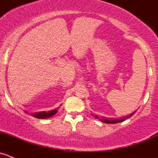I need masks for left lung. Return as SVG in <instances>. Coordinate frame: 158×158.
<instances>
[{"label":"left lung","instance_id":"1","mask_svg":"<svg viewBox=\"0 0 158 158\" xmlns=\"http://www.w3.org/2000/svg\"><path fill=\"white\" fill-rule=\"evenodd\" d=\"M136 112V111H134L133 113H131V114H128V115H127L126 117H122V118H120V119H112V118H111V119H109V118H105V117H98V115H96V114H95V115H94V117L95 118H98V119H99L100 121H101V122H104V123H106V124H114V123H119V122H123V121H125V119H128V118H129L130 117H131L132 115H133L134 114H135V113Z\"/></svg>","mask_w":158,"mask_h":158}]
</instances>
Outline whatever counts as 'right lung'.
I'll return each instance as SVG.
<instances>
[{"instance_id": "obj_1", "label": "right lung", "mask_w": 158, "mask_h": 158, "mask_svg": "<svg viewBox=\"0 0 158 158\" xmlns=\"http://www.w3.org/2000/svg\"><path fill=\"white\" fill-rule=\"evenodd\" d=\"M61 106V105H60ZM58 108L54 110H51V111H40V112H36V113H32L31 115L33 116V117L36 118H41V119H44V118H47L51 117V116L54 115V114H56V112L58 111Z\"/></svg>"}]
</instances>
